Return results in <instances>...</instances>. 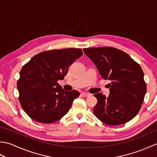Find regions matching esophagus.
<instances>
[{
	"mask_svg": "<svg viewBox=\"0 0 157 157\" xmlns=\"http://www.w3.org/2000/svg\"><path fill=\"white\" fill-rule=\"evenodd\" d=\"M81 95H82V96H84V97H88V96H90V94H88V93H86V92L81 93Z\"/></svg>",
	"mask_w": 157,
	"mask_h": 157,
	"instance_id": "34e87169",
	"label": "esophagus"
}]
</instances>
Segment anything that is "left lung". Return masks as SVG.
<instances>
[{
    "instance_id": "left-lung-1",
    "label": "left lung",
    "mask_w": 157,
    "mask_h": 157,
    "mask_svg": "<svg viewBox=\"0 0 157 157\" xmlns=\"http://www.w3.org/2000/svg\"><path fill=\"white\" fill-rule=\"evenodd\" d=\"M83 50L94 63L102 78L111 81L108 97L102 93L94 94L98 101L94 107L95 116L109 125L129 121L138 114L146 92L141 67L129 55L117 48Z\"/></svg>"
}]
</instances>
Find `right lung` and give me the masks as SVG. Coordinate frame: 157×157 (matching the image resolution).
Wrapping results in <instances>:
<instances>
[{"mask_svg":"<svg viewBox=\"0 0 157 157\" xmlns=\"http://www.w3.org/2000/svg\"><path fill=\"white\" fill-rule=\"evenodd\" d=\"M82 55L80 48L51 50L34 56L23 65L17 90L20 104L29 117L51 123L67 113L79 93L65 91L57 82L64 79L69 67Z\"/></svg>","mask_w":157,"mask_h":157,"instance_id":"obj_1","label":"right lung"}]
</instances>
